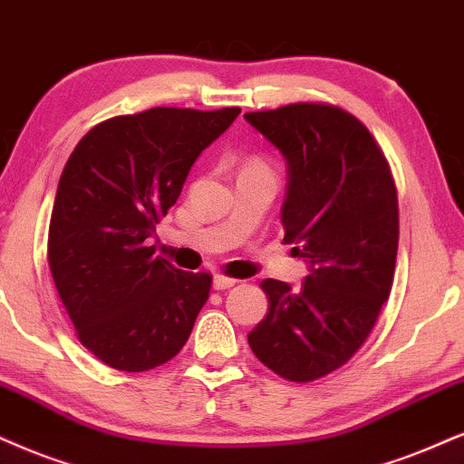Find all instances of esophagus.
<instances>
[{"mask_svg":"<svg viewBox=\"0 0 464 464\" xmlns=\"http://www.w3.org/2000/svg\"><path fill=\"white\" fill-rule=\"evenodd\" d=\"M237 280L236 278H228V276H222V274H216L214 276V289L216 291H225V289H231L233 285H236Z\"/></svg>","mask_w":464,"mask_h":464,"instance_id":"obj_1","label":"esophagus"}]
</instances>
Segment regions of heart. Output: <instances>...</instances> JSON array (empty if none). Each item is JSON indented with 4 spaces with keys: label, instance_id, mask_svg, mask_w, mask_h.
Listing matches in <instances>:
<instances>
[{
    "label": "heart",
    "instance_id": "heart-1",
    "mask_svg": "<svg viewBox=\"0 0 464 464\" xmlns=\"http://www.w3.org/2000/svg\"><path fill=\"white\" fill-rule=\"evenodd\" d=\"M246 169H266V164H263V160H259V158H255V160L246 164Z\"/></svg>",
    "mask_w": 464,
    "mask_h": 464
}]
</instances>
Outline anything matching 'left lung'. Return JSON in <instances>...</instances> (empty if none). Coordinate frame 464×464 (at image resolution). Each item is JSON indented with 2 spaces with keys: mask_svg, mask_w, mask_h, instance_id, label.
I'll return each mask as SVG.
<instances>
[{
  "mask_svg": "<svg viewBox=\"0 0 464 464\" xmlns=\"http://www.w3.org/2000/svg\"><path fill=\"white\" fill-rule=\"evenodd\" d=\"M244 117L285 156V242L310 267L300 291L263 280L269 313L248 344L269 371L308 383L355 355L388 302L398 252L394 178L368 128L334 104Z\"/></svg>",
  "mask_w": 464,
  "mask_h": 464,
  "instance_id": "left-lung-1",
  "label": "left lung"
}]
</instances>
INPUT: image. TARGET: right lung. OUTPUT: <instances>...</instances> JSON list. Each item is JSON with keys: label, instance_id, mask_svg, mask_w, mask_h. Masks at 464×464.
<instances>
[{"label": "right lung", "instance_id": "add662e5", "mask_svg": "<svg viewBox=\"0 0 464 464\" xmlns=\"http://www.w3.org/2000/svg\"><path fill=\"white\" fill-rule=\"evenodd\" d=\"M239 111L111 117L63 167L46 244L53 283L81 344L115 371H151L178 355L208 302L212 276L173 267L148 239Z\"/></svg>", "mask_w": 464, "mask_h": 464}]
</instances>
